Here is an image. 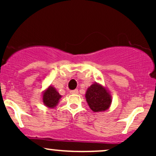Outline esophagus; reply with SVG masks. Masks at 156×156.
Masks as SVG:
<instances>
[{
	"label": "esophagus",
	"mask_w": 156,
	"mask_h": 156,
	"mask_svg": "<svg viewBox=\"0 0 156 156\" xmlns=\"http://www.w3.org/2000/svg\"><path fill=\"white\" fill-rule=\"evenodd\" d=\"M78 93V89H74V90L70 91V94H77Z\"/></svg>",
	"instance_id": "esophagus-1"
}]
</instances>
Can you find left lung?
I'll return each mask as SVG.
<instances>
[{
    "instance_id": "8db88e82",
    "label": "left lung",
    "mask_w": 156,
    "mask_h": 156,
    "mask_svg": "<svg viewBox=\"0 0 156 156\" xmlns=\"http://www.w3.org/2000/svg\"><path fill=\"white\" fill-rule=\"evenodd\" d=\"M86 98L89 106L94 112H103L108 108L112 103L109 93L98 83H94L88 88Z\"/></svg>"
}]
</instances>
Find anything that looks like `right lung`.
I'll return each instance as SVG.
<instances>
[{
	"instance_id": "right-lung-1",
	"label": "right lung",
	"mask_w": 156,
	"mask_h": 156,
	"mask_svg": "<svg viewBox=\"0 0 156 156\" xmlns=\"http://www.w3.org/2000/svg\"><path fill=\"white\" fill-rule=\"evenodd\" d=\"M61 97L62 96L55 90L54 87L51 86L44 92L42 99H43V103L46 106L49 107V108H53L57 105Z\"/></svg>"
}]
</instances>
